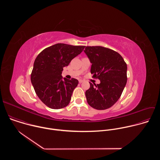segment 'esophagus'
<instances>
[{
	"mask_svg": "<svg viewBox=\"0 0 160 160\" xmlns=\"http://www.w3.org/2000/svg\"><path fill=\"white\" fill-rule=\"evenodd\" d=\"M83 82V80H79V83H82Z\"/></svg>",
	"mask_w": 160,
	"mask_h": 160,
	"instance_id": "1",
	"label": "esophagus"
}]
</instances>
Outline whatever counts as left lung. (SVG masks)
Instances as JSON below:
<instances>
[{
	"mask_svg": "<svg viewBox=\"0 0 160 160\" xmlns=\"http://www.w3.org/2000/svg\"><path fill=\"white\" fill-rule=\"evenodd\" d=\"M85 53L92 63L90 73L100 80L99 84L90 83L85 96L88 104L103 110L115 104L126 85L127 66L122 56L112 49L101 46H87Z\"/></svg>",
	"mask_w": 160,
	"mask_h": 160,
	"instance_id": "obj_1",
	"label": "left lung"
}]
</instances>
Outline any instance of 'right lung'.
Masks as SVG:
<instances>
[{"label":"right lung","instance_id":"right-lung-1","mask_svg":"<svg viewBox=\"0 0 160 160\" xmlns=\"http://www.w3.org/2000/svg\"><path fill=\"white\" fill-rule=\"evenodd\" d=\"M85 47L56 43L43 49L36 58L31 82L37 96L49 108L58 109L69 104L78 81L62 79V72Z\"/></svg>","mask_w":160,"mask_h":160}]
</instances>
